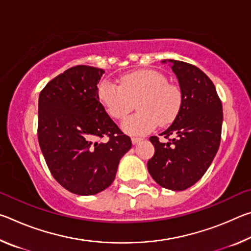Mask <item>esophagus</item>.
Listing matches in <instances>:
<instances>
[{
	"label": "esophagus",
	"instance_id": "esophagus-1",
	"mask_svg": "<svg viewBox=\"0 0 251 251\" xmlns=\"http://www.w3.org/2000/svg\"><path fill=\"white\" fill-rule=\"evenodd\" d=\"M142 141H143V139L139 138V137H133V138H131V143H133L134 145H136V144L139 143V142H142Z\"/></svg>",
	"mask_w": 251,
	"mask_h": 251
}]
</instances>
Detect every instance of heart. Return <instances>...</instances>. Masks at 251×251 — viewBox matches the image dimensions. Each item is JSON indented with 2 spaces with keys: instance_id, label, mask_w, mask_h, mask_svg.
I'll use <instances>...</instances> for the list:
<instances>
[{
  "instance_id": "obj_1",
  "label": "heart",
  "mask_w": 251,
  "mask_h": 251,
  "mask_svg": "<svg viewBox=\"0 0 251 251\" xmlns=\"http://www.w3.org/2000/svg\"><path fill=\"white\" fill-rule=\"evenodd\" d=\"M97 97L106 112L122 120L131 112L137 101L138 113L122 123L129 135H145L156 126L171 124L180 107V93L168 84L163 74L155 71H136L123 76L121 85L104 79L97 88Z\"/></svg>"
}]
</instances>
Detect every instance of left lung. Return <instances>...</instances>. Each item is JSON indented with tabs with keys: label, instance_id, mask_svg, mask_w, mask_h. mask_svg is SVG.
I'll list each match as a JSON object with an SVG mask.
<instances>
[{
	"label": "left lung",
	"instance_id": "left-lung-1",
	"mask_svg": "<svg viewBox=\"0 0 251 251\" xmlns=\"http://www.w3.org/2000/svg\"><path fill=\"white\" fill-rule=\"evenodd\" d=\"M171 63L181 93L179 110L163 131L167 143L151 136L155 154L147 168L157 184L171 190H185L201 179L217 154L222 138L223 105L211 79L197 66L176 59Z\"/></svg>",
	"mask_w": 251,
	"mask_h": 251
}]
</instances>
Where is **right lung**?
I'll list each match as a JSON object with an SVG mask.
<instances>
[{
    "label": "right lung",
    "mask_w": 251,
    "mask_h": 251,
    "mask_svg": "<svg viewBox=\"0 0 251 251\" xmlns=\"http://www.w3.org/2000/svg\"><path fill=\"white\" fill-rule=\"evenodd\" d=\"M105 72L71 67L46 84L39 97V143L50 174L69 192L90 196L115 179L131 141L105 112L97 84ZM105 135L107 142L99 141Z\"/></svg>",
    "instance_id": "1"
}]
</instances>
